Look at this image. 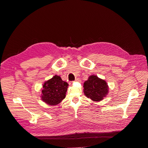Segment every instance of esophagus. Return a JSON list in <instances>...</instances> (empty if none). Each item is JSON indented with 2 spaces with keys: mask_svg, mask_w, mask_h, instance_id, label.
Segmentation results:
<instances>
[{
  "mask_svg": "<svg viewBox=\"0 0 148 148\" xmlns=\"http://www.w3.org/2000/svg\"><path fill=\"white\" fill-rule=\"evenodd\" d=\"M79 81H80V79H79V78H77V79H75V82H79Z\"/></svg>",
  "mask_w": 148,
  "mask_h": 148,
  "instance_id": "esophagus-1",
  "label": "esophagus"
}]
</instances>
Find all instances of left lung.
<instances>
[{
	"instance_id": "left-lung-1",
	"label": "left lung",
	"mask_w": 148,
	"mask_h": 148,
	"mask_svg": "<svg viewBox=\"0 0 148 148\" xmlns=\"http://www.w3.org/2000/svg\"><path fill=\"white\" fill-rule=\"evenodd\" d=\"M84 94L92 101L99 102L109 93V86L105 80L96 75H91L83 84Z\"/></svg>"
}]
</instances>
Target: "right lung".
<instances>
[{"instance_id": "right-lung-1", "label": "right lung", "mask_w": 148, "mask_h": 148, "mask_svg": "<svg viewBox=\"0 0 148 148\" xmlns=\"http://www.w3.org/2000/svg\"><path fill=\"white\" fill-rule=\"evenodd\" d=\"M69 84L63 81L60 76L54 75L43 84L41 99L49 106L60 104L66 96Z\"/></svg>"}]
</instances>
